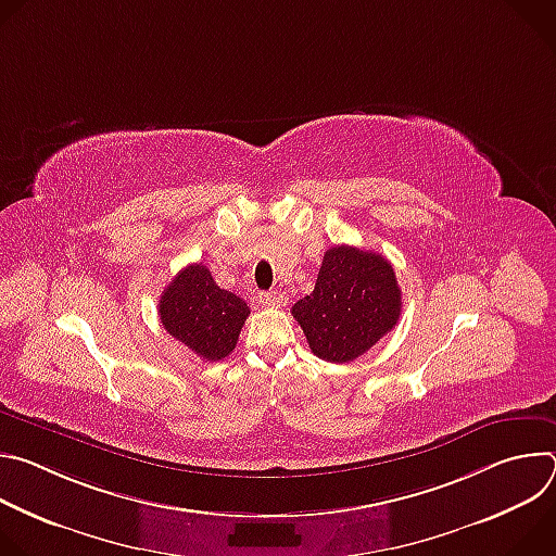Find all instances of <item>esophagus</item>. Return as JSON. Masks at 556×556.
<instances>
[{"label": "esophagus", "instance_id": "34e87169", "mask_svg": "<svg viewBox=\"0 0 556 556\" xmlns=\"http://www.w3.org/2000/svg\"><path fill=\"white\" fill-rule=\"evenodd\" d=\"M257 301L264 305V307H279L286 303V296L281 292H260Z\"/></svg>", "mask_w": 556, "mask_h": 556}]
</instances>
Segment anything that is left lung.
<instances>
[{"instance_id": "8db88e82", "label": "left lung", "mask_w": 556, "mask_h": 556, "mask_svg": "<svg viewBox=\"0 0 556 556\" xmlns=\"http://www.w3.org/2000/svg\"><path fill=\"white\" fill-rule=\"evenodd\" d=\"M403 294L391 264L371 251H326L314 290L292 305L309 350L328 363H350L401 319Z\"/></svg>"}]
</instances>
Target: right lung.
Returning <instances> with one entry per match:
<instances>
[{"mask_svg": "<svg viewBox=\"0 0 556 556\" xmlns=\"http://www.w3.org/2000/svg\"><path fill=\"white\" fill-rule=\"evenodd\" d=\"M157 314L165 330L202 361H222L235 350L251 309L222 290L206 266L191 264L165 288Z\"/></svg>", "mask_w": 556, "mask_h": 556, "instance_id": "obj_1", "label": "right lung"}]
</instances>
